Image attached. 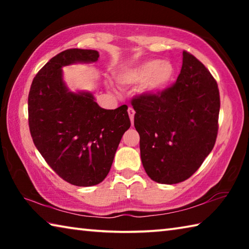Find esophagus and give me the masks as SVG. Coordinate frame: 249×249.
<instances>
[{
    "label": "esophagus",
    "instance_id": "esophagus-1",
    "mask_svg": "<svg viewBox=\"0 0 249 249\" xmlns=\"http://www.w3.org/2000/svg\"><path fill=\"white\" fill-rule=\"evenodd\" d=\"M128 115H129V119H130V122H134V115H135V109L133 107H128Z\"/></svg>",
    "mask_w": 249,
    "mask_h": 249
}]
</instances>
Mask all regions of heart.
Here are the masks:
<instances>
[{"mask_svg":"<svg viewBox=\"0 0 249 249\" xmlns=\"http://www.w3.org/2000/svg\"><path fill=\"white\" fill-rule=\"evenodd\" d=\"M175 74V68L169 61L151 59L142 64L120 71L116 75L123 86H137L147 94H158L169 86Z\"/></svg>","mask_w":249,"mask_h":249,"instance_id":"obj_1","label":"heart"}]
</instances>
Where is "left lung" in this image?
Masks as SVG:
<instances>
[{"label": "left lung", "mask_w": 249, "mask_h": 249, "mask_svg": "<svg viewBox=\"0 0 249 249\" xmlns=\"http://www.w3.org/2000/svg\"><path fill=\"white\" fill-rule=\"evenodd\" d=\"M177 81L158 94L132 100L146 174L159 183L187 180L215 145L220 113L217 83L200 60L183 50Z\"/></svg>", "instance_id": "1"}]
</instances>
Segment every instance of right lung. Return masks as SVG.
I'll list each match as a JSON object with an SVG mask.
<instances>
[{
  "label": "right lung",
  "instance_id": "1",
  "mask_svg": "<svg viewBox=\"0 0 249 249\" xmlns=\"http://www.w3.org/2000/svg\"><path fill=\"white\" fill-rule=\"evenodd\" d=\"M99 56L91 49L61 52L35 75L28 94L34 144L60 178L78 187L102 182L130 126L127 105L102 108L91 93H72L62 81L61 67L94 62Z\"/></svg>",
  "mask_w": 249,
  "mask_h": 249
}]
</instances>
